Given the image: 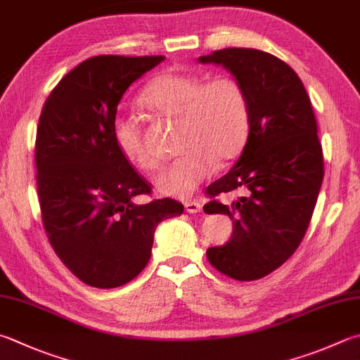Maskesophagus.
<instances>
[{"mask_svg": "<svg viewBox=\"0 0 360 360\" xmlns=\"http://www.w3.org/2000/svg\"><path fill=\"white\" fill-rule=\"evenodd\" d=\"M185 210H186V213H191V214L199 213L202 210V203L198 202V200H186L185 202Z\"/></svg>", "mask_w": 360, "mask_h": 360, "instance_id": "1", "label": "esophagus"}]
</instances>
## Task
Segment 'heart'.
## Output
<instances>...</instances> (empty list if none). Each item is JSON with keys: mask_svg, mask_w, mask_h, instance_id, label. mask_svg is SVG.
Wrapping results in <instances>:
<instances>
[{"mask_svg": "<svg viewBox=\"0 0 360 360\" xmlns=\"http://www.w3.org/2000/svg\"><path fill=\"white\" fill-rule=\"evenodd\" d=\"M147 111L179 119L180 155L155 179L165 195L189 198L214 171V162L241 152L249 133V105L235 78L218 77L203 83L191 73L162 72L146 84L139 97ZM112 141L128 165L150 172L158 160L142 141L138 120L125 114L112 120Z\"/></svg>", "mask_w": 360, "mask_h": 360, "instance_id": "heart-1", "label": "heart"}]
</instances>
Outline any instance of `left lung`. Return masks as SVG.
I'll return each instance as SVG.
<instances>
[{
    "instance_id": "left-lung-1",
    "label": "left lung",
    "mask_w": 360,
    "mask_h": 360,
    "mask_svg": "<svg viewBox=\"0 0 360 360\" xmlns=\"http://www.w3.org/2000/svg\"><path fill=\"white\" fill-rule=\"evenodd\" d=\"M199 63L232 73L249 105L238 161L207 188L212 198L235 189L244 195L230 205L207 203V213L233 221L232 238L207 249V259L232 279L257 281L290 259L309 227L324 175L315 114L300 77L273 54L224 49Z\"/></svg>"
}]
</instances>
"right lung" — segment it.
I'll return each instance as SVG.
<instances>
[{
    "label": "right lung",
    "mask_w": 360,
    "mask_h": 360,
    "mask_svg": "<svg viewBox=\"0 0 360 360\" xmlns=\"http://www.w3.org/2000/svg\"><path fill=\"white\" fill-rule=\"evenodd\" d=\"M165 56H96L78 64L46 98L36 139L37 193L54 252L79 281L116 288L152 254L153 233L183 205L134 203L150 186L122 158L112 120L125 91Z\"/></svg>",
    "instance_id": "obj_1"
}]
</instances>
